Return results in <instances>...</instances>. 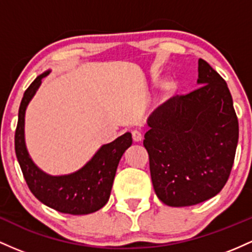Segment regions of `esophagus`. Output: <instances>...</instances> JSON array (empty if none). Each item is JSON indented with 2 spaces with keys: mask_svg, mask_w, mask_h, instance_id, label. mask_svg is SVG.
I'll return each instance as SVG.
<instances>
[{
  "mask_svg": "<svg viewBox=\"0 0 252 252\" xmlns=\"http://www.w3.org/2000/svg\"><path fill=\"white\" fill-rule=\"evenodd\" d=\"M132 138H133L135 143H138V141H141V139H143V133H141V131H138V129H133L132 131Z\"/></svg>",
  "mask_w": 252,
  "mask_h": 252,
  "instance_id": "1",
  "label": "esophagus"
}]
</instances>
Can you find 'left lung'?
Instances as JSON below:
<instances>
[{"label":"left lung","mask_w":252,"mask_h":252,"mask_svg":"<svg viewBox=\"0 0 252 252\" xmlns=\"http://www.w3.org/2000/svg\"><path fill=\"white\" fill-rule=\"evenodd\" d=\"M197 70L201 87L158 107L148 119L143 143L156 195L171 207L216 196L227 182L238 143L227 84L201 58Z\"/></svg>","instance_id":"left-lung-1"}]
</instances>
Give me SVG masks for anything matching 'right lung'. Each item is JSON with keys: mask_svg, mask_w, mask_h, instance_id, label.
I'll use <instances>...</instances> for the list:
<instances>
[{"mask_svg": "<svg viewBox=\"0 0 252 252\" xmlns=\"http://www.w3.org/2000/svg\"><path fill=\"white\" fill-rule=\"evenodd\" d=\"M49 73L45 71L31 83L20 103L15 131L16 158L28 188L39 201L61 213L72 216L94 213L108 202L118 164L124 152L132 145V134L127 132L102 145L83 168L70 175L51 176L40 170L26 149L25 113L41 80Z\"/></svg>", "mask_w": 252, "mask_h": 252, "instance_id": "obj_1", "label": "right lung"}]
</instances>
